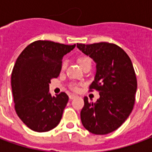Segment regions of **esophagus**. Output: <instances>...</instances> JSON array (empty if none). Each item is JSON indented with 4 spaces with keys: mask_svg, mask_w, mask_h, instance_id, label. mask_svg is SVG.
Returning a JSON list of instances; mask_svg holds the SVG:
<instances>
[{
    "mask_svg": "<svg viewBox=\"0 0 152 152\" xmlns=\"http://www.w3.org/2000/svg\"><path fill=\"white\" fill-rule=\"evenodd\" d=\"M76 97H77V96L75 95V94H70L69 99H76Z\"/></svg>",
    "mask_w": 152,
    "mask_h": 152,
    "instance_id": "1",
    "label": "esophagus"
}]
</instances>
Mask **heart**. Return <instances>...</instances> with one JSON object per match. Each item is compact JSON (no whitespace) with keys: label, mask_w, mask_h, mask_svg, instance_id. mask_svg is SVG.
<instances>
[{"label":"heart","mask_w":152,"mask_h":152,"mask_svg":"<svg viewBox=\"0 0 152 152\" xmlns=\"http://www.w3.org/2000/svg\"><path fill=\"white\" fill-rule=\"evenodd\" d=\"M78 63H79L80 66L83 67L84 66H86V64H91L92 61L90 59V58H89L88 56H80L78 58ZM66 63L65 61H63L62 63V65H61V69L64 70L66 68ZM72 89H74V90H78V86H76V84H73V85H72Z\"/></svg>","instance_id":"heart-1"}]
</instances>
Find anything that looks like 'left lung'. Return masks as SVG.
Wrapping results in <instances>:
<instances>
[{"mask_svg":"<svg viewBox=\"0 0 152 152\" xmlns=\"http://www.w3.org/2000/svg\"><path fill=\"white\" fill-rule=\"evenodd\" d=\"M77 48L96 63L89 89L98 90L100 96L96 102L85 97L80 112L83 126L98 135L112 133L127 120L134 108L137 84L133 63L115 44H77Z\"/></svg>","mask_w":152,"mask_h":152,"instance_id":"obj_1","label":"left lung"}]
</instances>
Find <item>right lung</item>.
<instances>
[{"instance_id":"1","label":"right lung","mask_w":152,"mask_h":152,"mask_svg":"<svg viewBox=\"0 0 152 152\" xmlns=\"http://www.w3.org/2000/svg\"><path fill=\"white\" fill-rule=\"evenodd\" d=\"M75 46L37 40L16 60L11 75L15 111L31 130L47 132L59 124L69 98L64 92L52 96L49 86L59 76L63 56Z\"/></svg>"}]
</instances>
